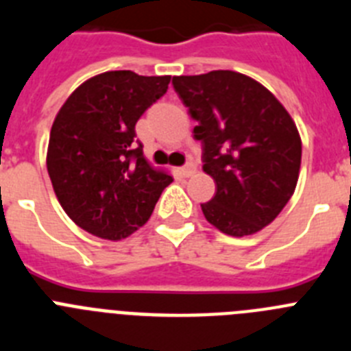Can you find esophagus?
Segmentation results:
<instances>
[{"label":"esophagus","instance_id":"1","mask_svg":"<svg viewBox=\"0 0 351 351\" xmlns=\"http://www.w3.org/2000/svg\"><path fill=\"white\" fill-rule=\"evenodd\" d=\"M181 173L184 176V178H190V176H193L195 173V163L193 161H188L184 167L181 169Z\"/></svg>","mask_w":351,"mask_h":351}]
</instances>
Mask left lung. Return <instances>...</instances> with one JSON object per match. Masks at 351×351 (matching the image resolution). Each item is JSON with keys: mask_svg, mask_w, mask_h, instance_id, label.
Here are the masks:
<instances>
[{"mask_svg": "<svg viewBox=\"0 0 351 351\" xmlns=\"http://www.w3.org/2000/svg\"><path fill=\"white\" fill-rule=\"evenodd\" d=\"M173 89L198 125L204 172L216 193L200 204L207 221L234 237L274 221L299 179V132L269 89L230 70L172 79Z\"/></svg>", "mask_w": 351, "mask_h": 351, "instance_id": "left-lung-1", "label": "left lung"}]
</instances>
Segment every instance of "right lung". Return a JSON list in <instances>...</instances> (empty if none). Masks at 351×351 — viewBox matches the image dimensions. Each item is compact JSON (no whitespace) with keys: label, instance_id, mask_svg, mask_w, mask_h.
Returning <instances> with one entry per match:
<instances>
[{"label":"right lung","instance_id":"obj_1","mask_svg":"<svg viewBox=\"0 0 351 351\" xmlns=\"http://www.w3.org/2000/svg\"><path fill=\"white\" fill-rule=\"evenodd\" d=\"M170 75L105 71L80 84L56 116L47 149L54 193L75 225L119 241L153 214L172 182L144 158L135 125L169 89Z\"/></svg>","mask_w":351,"mask_h":351}]
</instances>
